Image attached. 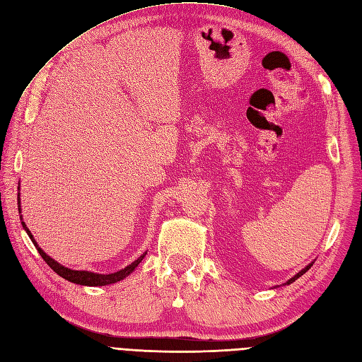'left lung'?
Instances as JSON below:
<instances>
[{"label": "left lung", "mask_w": 362, "mask_h": 362, "mask_svg": "<svg viewBox=\"0 0 362 362\" xmlns=\"http://www.w3.org/2000/svg\"><path fill=\"white\" fill-rule=\"evenodd\" d=\"M312 265H313V262H312V264H309V265H307V267H305V269H303V270H301V272H298V273H297V274H296V276H293V277H291V279H289V280H288V282H286V284H285V285H291V284H292V282H296V280H297V279H298V277H301V276H303V274H304V273H305V272H307V270H309V269H310V267H312Z\"/></svg>", "instance_id": "1"}]
</instances>
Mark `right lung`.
Instances as JSON below:
<instances>
[{"label":"right lung","instance_id":"add662e5","mask_svg":"<svg viewBox=\"0 0 362 362\" xmlns=\"http://www.w3.org/2000/svg\"><path fill=\"white\" fill-rule=\"evenodd\" d=\"M19 189V188H18ZM18 207H19V213L21 211V197L18 194ZM21 219H22V215H21ZM22 226L23 230L26 231V234L30 235L31 242L34 243V246L37 247L38 253L42 255V258L46 261V264L50 267V269L55 272L57 274H59L61 277H64L65 280H69V282H73V284H77V285H85V286H105V285H112V284H116V282H120V280L125 279L127 276H129L134 270H136V267L143 261V258L146 257V252L143 253V255H140L136 261L131 262L129 265H127L125 269L119 270L116 273H110V274H98V273H92V272H85V270H71V269H66V267L61 265L59 262H57L55 259H52L49 255H46V253L43 252V249L37 245V242L34 240L31 231L26 228L25 222H22Z\"/></svg>","mask_w":362,"mask_h":362}]
</instances>
